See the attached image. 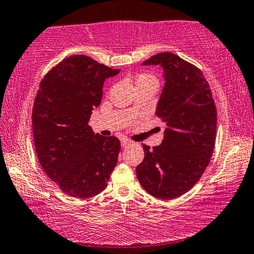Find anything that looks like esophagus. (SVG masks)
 Listing matches in <instances>:
<instances>
[{
	"label": "esophagus",
	"mask_w": 254,
	"mask_h": 254,
	"mask_svg": "<svg viewBox=\"0 0 254 254\" xmlns=\"http://www.w3.org/2000/svg\"><path fill=\"white\" fill-rule=\"evenodd\" d=\"M131 143H133V142H131L130 140H128V138H123V140H121V147H128V145H130Z\"/></svg>",
	"instance_id": "1"
}]
</instances>
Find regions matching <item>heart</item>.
Wrapping results in <instances>:
<instances>
[{"label": "heart", "mask_w": 254, "mask_h": 254, "mask_svg": "<svg viewBox=\"0 0 254 254\" xmlns=\"http://www.w3.org/2000/svg\"><path fill=\"white\" fill-rule=\"evenodd\" d=\"M134 83L136 89L142 88V86L148 85H156L157 86L158 81L154 75L149 74V72H138V74L134 77Z\"/></svg>", "instance_id": "obj_1"}]
</instances>
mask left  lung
<instances>
[{"mask_svg":"<svg viewBox=\"0 0 254 254\" xmlns=\"http://www.w3.org/2000/svg\"><path fill=\"white\" fill-rule=\"evenodd\" d=\"M144 65H161L165 85L156 116L166 124L161 145L143 144L136 168L141 186L155 197L173 199L189 192L203 175L216 140V106L202 72L178 55L156 54Z\"/></svg>","mask_w":254,"mask_h":254,"instance_id":"left-lung-1","label":"left lung"}]
</instances>
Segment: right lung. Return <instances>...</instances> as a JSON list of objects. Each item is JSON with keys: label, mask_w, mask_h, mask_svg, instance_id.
I'll return each instance as SVG.
<instances>
[{"label": "right lung", "mask_w": 254, "mask_h": 254, "mask_svg": "<svg viewBox=\"0 0 254 254\" xmlns=\"http://www.w3.org/2000/svg\"><path fill=\"white\" fill-rule=\"evenodd\" d=\"M86 55H71L45 75L34 99V147L41 168L67 195L88 199L106 189L120 141L88 123L106 78L119 74Z\"/></svg>", "instance_id": "right-lung-1"}]
</instances>
